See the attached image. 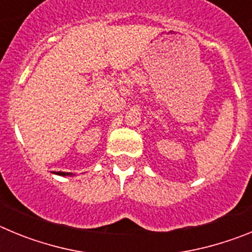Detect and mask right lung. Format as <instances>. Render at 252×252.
I'll return each mask as SVG.
<instances>
[{"instance_id":"add662e5","label":"right lung","mask_w":252,"mask_h":252,"mask_svg":"<svg viewBox=\"0 0 252 252\" xmlns=\"http://www.w3.org/2000/svg\"><path fill=\"white\" fill-rule=\"evenodd\" d=\"M55 174L58 175H62V177H72V173H64V171H57Z\"/></svg>"}]
</instances>
